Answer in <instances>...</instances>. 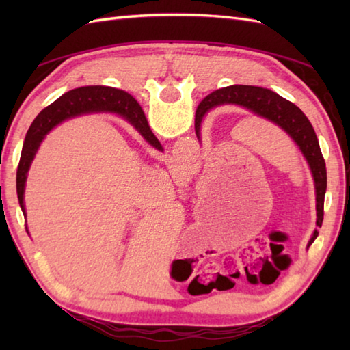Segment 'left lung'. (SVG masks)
Wrapping results in <instances>:
<instances>
[{
	"label": "left lung",
	"mask_w": 350,
	"mask_h": 350,
	"mask_svg": "<svg viewBox=\"0 0 350 350\" xmlns=\"http://www.w3.org/2000/svg\"><path fill=\"white\" fill-rule=\"evenodd\" d=\"M224 103L239 105L242 108L254 112L256 116L273 122L299 146L301 152H303L307 163H309L313 180H315L317 225L321 227L324 216V196L325 188H327V173H325V162L318 144L315 129H313L309 118L304 116V112L292 102L278 96L273 91L265 90V88L244 85L222 88V90L208 94L198 106L196 118H194V129H196L198 139L200 135V122H202L205 112ZM137 114L144 117V111H142L140 106L137 108ZM317 236L318 232L315 230L307 247H310L312 242L317 239Z\"/></svg>",
	"instance_id": "8db88e82"
}]
</instances>
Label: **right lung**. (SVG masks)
<instances>
[{
  "label": "right lung",
  "instance_id": "1",
  "mask_svg": "<svg viewBox=\"0 0 350 350\" xmlns=\"http://www.w3.org/2000/svg\"><path fill=\"white\" fill-rule=\"evenodd\" d=\"M137 108L139 103L125 91L109 86H83L63 94L60 98L41 111L26 134L18 170H16V194H18L23 215L26 216L25 187L27 171L31 168V163L38 151L40 144L52 128H55L58 123H62L69 117L83 114V112H118L131 125H134V128L152 146H156L157 150H162L161 142L156 139V135L151 133L150 126H148L145 114L144 117L137 114Z\"/></svg>",
  "mask_w": 350,
  "mask_h": 350
}]
</instances>
